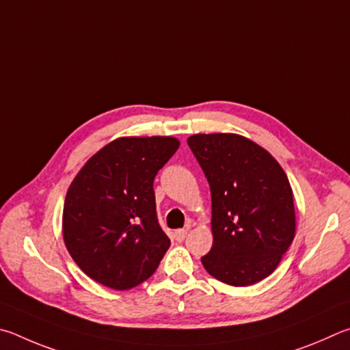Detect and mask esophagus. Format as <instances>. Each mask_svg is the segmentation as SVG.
Masks as SVG:
<instances>
[{
	"mask_svg": "<svg viewBox=\"0 0 350 350\" xmlns=\"http://www.w3.org/2000/svg\"><path fill=\"white\" fill-rule=\"evenodd\" d=\"M187 229H178V230H175L174 232V238H175V240L176 241H178V243H181L183 240H185V238L187 237Z\"/></svg>",
	"mask_w": 350,
	"mask_h": 350,
	"instance_id": "1",
	"label": "esophagus"
}]
</instances>
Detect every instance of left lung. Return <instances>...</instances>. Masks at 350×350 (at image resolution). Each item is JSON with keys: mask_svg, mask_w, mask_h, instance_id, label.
<instances>
[{"mask_svg": "<svg viewBox=\"0 0 350 350\" xmlns=\"http://www.w3.org/2000/svg\"><path fill=\"white\" fill-rule=\"evenodd\" d=\"M187 144L212 195L213 244L201 258L204 269L235 287L267 278L297 230L286 172L266 149L238 133H197Z\"/></svg>", "mask_w": 350, "mask_h": 350, "instance_id": "1", "label": "left lung"}]
</instances>
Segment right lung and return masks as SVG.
Listing matches in <instances>:
<instances>
[{
	"instance_id": "1",
	"label": "right lung",
	"mask_w": 350,
	"mask_h": 350,
	"mask_svg": "<svg viewBox=\"0 0 350 350\" xmlns=\"http://www.w3.org/2000/svg\"><path fill=\"white\" fill-rule=\"evenodd\" d=\"M174 137H122L92 155L70 183L63 238L78 267L127 291L157 271L170 247L159 228L153 180L178 150Z\"/></svg>"
}]
</instances>
